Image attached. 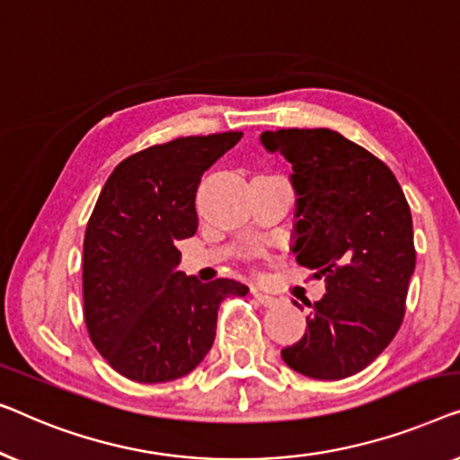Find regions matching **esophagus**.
Returning a JSON list of instances; mask_svg holds the SVG:
<instances>
[{"instance_id":"esophagus-1","label":"esophagus","mask_w":460,"mask_h":460,"mask_svg":"<svg viewBox=\"0 0 460 460\" xmlns=\"http://www.w3.org/2000/svg\"><path fill=\"white\" fill-rule=\"evenodd\" d=\"M252 296H254L256 300L262 304V306H275V304H277V297L261 292V289H258V288H252Z\"/></svg>"}]
</instances>
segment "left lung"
Instances as JSON below:
<instances>
[{"label": "left lung", "mask_w": 460, "mask_h": 460, "mask_svg": "<svg viewBox=\"0 0 460 460\" xmlns=\"http://www.w3.org/2000/svg\"><path fill=\"white\" fill-rule=\"evenodd\" d=\"M261 141L294 168L296 261L327 283L281 357L306 377H350L402 325L417 258L411 206L390 168L338 131L279 128Z\"/></svg>", "instance_id": "1"}]
</instances>
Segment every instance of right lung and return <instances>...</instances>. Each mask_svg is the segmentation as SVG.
<instances>
[{
	"label": "right lung",
	"mask_w": 460,
	"mask_h": 460,
	"mask_svg": "<svg viewBox=\"0 0 460 460\" xmlns=\"http://www.w3.org/2000/svg\"><path fill=\"white\" fill-rule=\"evenodd\" d=\"M239 131L150 146L110 174L83 243V316L108 365L139 384L193 371L217 335L218 306L248 288L177 270L179 239L198 231L196 191Z\"/></svg>",
	"instance_id": "obj_1"
}]
</instances>
